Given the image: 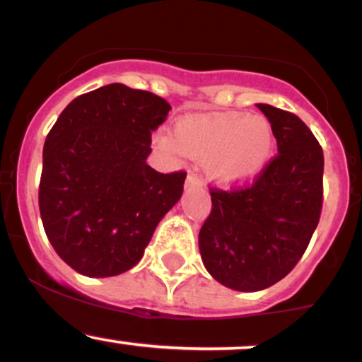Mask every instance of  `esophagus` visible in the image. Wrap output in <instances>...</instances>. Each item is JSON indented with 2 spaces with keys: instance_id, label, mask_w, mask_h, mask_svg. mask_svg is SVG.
<instances>
[{
  "instance_id": "obj_1",
  "label": "esophagus",
  "mask_w": 362,
  "mask_h": 362,
  "mask_svg": "<svg viewBox=\"0 0 362 362\" xmlns=\"http://www.w3.org/2000/svg\"><path fill=\"white\" fill-rule=\"evenodd\" d=\"M185 189H202L201 180H199V178L195 177L194 173H190V175L187 177V180H185Z\"/></svg>"
}]
</instances>
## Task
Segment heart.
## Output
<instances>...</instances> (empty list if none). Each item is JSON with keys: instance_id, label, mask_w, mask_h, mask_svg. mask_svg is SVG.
Wrapping results in <instances>:
<instances>
[{"instance_id": "b5f03b06", "label": "heart", "mask_w": 362, "mask_h": 362, "mask_svg": "<svg viewBox=\"0 0 362 362\" xmlns=\"http://www.w3.org/2000/svg\"><path fill=\"white\" fill-rule=\"evenodd\" d=\"M161 143L192 160H204L211 180L236 189L265 172L276 149V134L264 115L226 114L178 120L172 138Z\"/></svg>"}]
</instances>
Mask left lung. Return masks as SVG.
Masks as SVG:
<instances>
[{
  "instance_id": "8db88e82",
  "label": "left lung",
  "mask_w": 362,
  "mask_h": 362,
  "mask_svg": "<svg viewBox=\"0 0 362 362\" xmlns=\"http://www.w3.org/2000/svg\"><path fill=\"white\" fill-rule=\"evenodd\" d=\"M272 124L277 155L252 187L211 189L199 231L206 271L226 288L253 293L293 271L317 230L323 202V151L298 115L257 103Z\"/></svg>"
}]
</instances>
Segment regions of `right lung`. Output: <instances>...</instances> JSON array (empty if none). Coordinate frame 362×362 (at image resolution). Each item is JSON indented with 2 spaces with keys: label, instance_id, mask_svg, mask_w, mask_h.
Returning <instances> with one entry per match:
<instances>
[{
  "label": "right lung",
  "instance_id": "right-lung-1",
  "mask_svg": "<svg viewBox=\"0 0 362 362\" xmlns=\"http://www.w3.org/2000/svg\"><path fill=\"white\" fill-rule=\"evenodd\" d=\"M170 103L112 83L80 95L47 134L39 187L49 242L86 277H112L143 257L158 223L180 201L185 172L146 163Z\"/></svg>",
  "mask_w": 362,
  "mask_h": 362
}]
</instances>
